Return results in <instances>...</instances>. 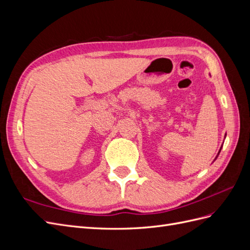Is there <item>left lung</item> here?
Masks as SVG:
<instances>
[{"instance_id": "left-lung-1", "label": "left lung", "mask_w": 250, "mask_h": 250, "mask_svg": "<svg viewBox=\"0 0 250 250\" xmlns=\"http://www.w3.org/2000/svg\"><path fill=\"white\" fill-rule=\"evenodd\" d=\"M219 152H220V151H219Z\"/></svg>"}]
</instances>
